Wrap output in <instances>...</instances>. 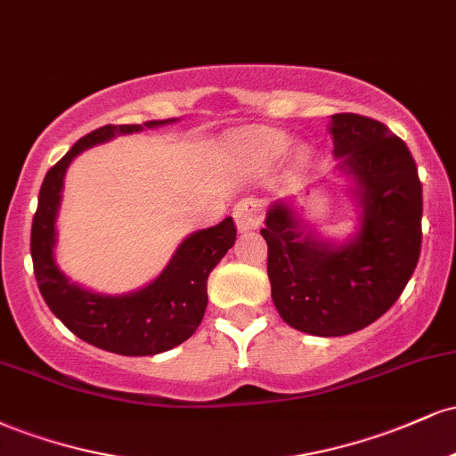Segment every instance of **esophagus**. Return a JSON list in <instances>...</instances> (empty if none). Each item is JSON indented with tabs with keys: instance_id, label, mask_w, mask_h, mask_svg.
Masks as SVG:
<instances>
[{
	"instance_id": "esophagus-1",
	"label": "esophagus",
	"mask_w": 456,
	"mask_h": 456,
	"mask_svg": "<svg viewBox=\"0 0 456 456\" xmlns=\"http://www.w3.org/2000/svg\"><path fill=\"white\" fill-rule=\"evenodd\" d=\"M233 218L238 223L240 232H253L261 224V218H264V206L257 199H242V201L235 206Z\"/></svg>"
}]
</instances>
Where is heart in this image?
<instances>
[{
  "instance_id": "b5f03b06",
  "label": "heart",
  "mask_w": 456,
  "mask_h": 456,
  "mask_svg": "<svg viewBox=\"0 0 456 456\" xmlns=\"http://www.w3.org/2000/svg\"><path fill=\"white\" fill-rule=\"evenodd\" d=\"M253 145H255V150L261 151V154L274 156V154H279V151L285 150L287 139L279 133H257L253 137Z\"/></svg>"
}]
</instances>
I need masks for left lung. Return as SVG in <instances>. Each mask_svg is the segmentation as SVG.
I'll return each instance as SVG.
<instances>
[{"label": "left lung", "mask_w": 456, "mask_h": 456, "mask_svg": "<svg viewBox=\"0 0 456 456\" xmlns=\"http://www.w3.org/2000/svg\"><path fill=\"white\" fill-rule=\"evenodd\" d=\"M334 154L358 180L362 229L349 244L297 229L285 203L268 212V276L279 315L315 337L362 330L399 300L422 246V184L405 141L378 119L332 115Z\"/></svg>", "instance_id": "1"}]
</instances>
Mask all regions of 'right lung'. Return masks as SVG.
I'll use <instances>...</instances> for the list:
<instances>
[{
  "label": "right lung",
  "instance_id": "add662e5",
  "mask_svg": "<svg viewBox=\"0 0 456 456\" xmlns=\"http://www.w3.org/2000/svg\"><path fill=\"white\" fill-rule=\"evenodd\" d=\"M165 122L151 119L143 126L154 128ZM137 130L141 124H107L78 139L64 159L46 171L31 223V261L46 306L78 338L119 355L162 354L192 337L208 306V276L232 248L238 232L229 216L216 227L192 233L159 279L134 294L101 296L68 282L53 259L55 216L68 165L78 151Z\"/></svg>",
  "mask_w": 456,
  "mask_h": 456
}]
</instances>
